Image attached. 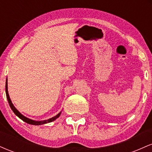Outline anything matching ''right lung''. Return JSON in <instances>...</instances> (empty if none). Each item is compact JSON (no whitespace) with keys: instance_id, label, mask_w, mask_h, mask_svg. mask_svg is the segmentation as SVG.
Listing matches in <instances>:
<instances>
[{"instance_id":"add662e5","label":"right lung","mask_w":152,"mask_h":152,"mask_svg":"<svg viewBox=\"0 0 152 152\" xmlns=\"http://www.w3.org/2000/svg\"><path fill=\"white\" fill-rule=\"evenodd\" d=\"M6 97H7V99H8V104H9V106L10 107V109H12V111H13V113L16 115L18 117H19L20 118V119H22L23 121L26 122L27 124H32V125H42V124H47V123H49V122H52L54 120L56 119L57 118H58L59 116H60L61 115V113L60 112L59 114H58L56 115V116H53V117L49 118V119H47V120H43V121H34V120H32V119H30V118L26 117V116H24L23 115L20 114V112L15 109V107L14 106H13V103H12L11 100H10V96H9V94H8V79H6Z\"/></svg>"}]
</instances>
